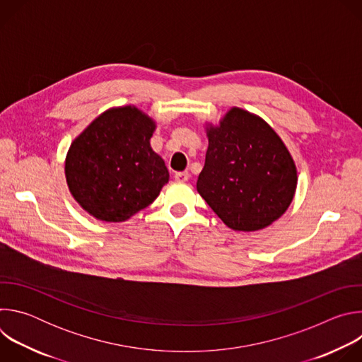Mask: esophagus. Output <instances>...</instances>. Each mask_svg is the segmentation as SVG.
<instances>
[{"label":"esophagus","instance_id":"obj_1","mask_svg":"<svg viewBox=\"0 0 362 362\" xmlns=\"http://www.w3.org/2000/svg\"><path fill=\"white\" fill-rule=\"evenodd\" d=\"M175 179L177 180V182H187L189 180V172H176L175 173Z\"/></svg>","mask_w":362,"mask_h":362}]
</instances>
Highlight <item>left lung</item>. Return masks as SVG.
Here are the masks:
<instances>
[{"mask_svg": "<svg viewBox=\"0 0 362 362\" xmlns=\"http://www.w3.org/2000/svg\"><path fill=\"white\" fill-rule=\"evenodd\" d=\"M197 192L233 230L269 226L291 204L296 168L281 137L261 117L233 107L208 129Z\"/></svg>", "mask_w": 362, "mask_h": 362, "instance_id": "8db88e82", "label": "left lung"}]
</instances>
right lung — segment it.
Returning <instances> with one entry per match:
<instances>
[{
	"instance_id": "add662e5",
	"label": "right lung",
	"mask_w": 362,
	"mask_h": 362,
	"mask_svg": "<svg viewBox=\"0 0 362 362\" xmlns=\"http://www.w3.org/2000/svg\"><path fill=\"white\" fill-rule=\"evenodd\" d=\"M154 122L126 106L100 115L70 146L67 185L81 208L105 222H123L147 208L169 182L150 147Z\"/></svg>"
}]
</instances>
